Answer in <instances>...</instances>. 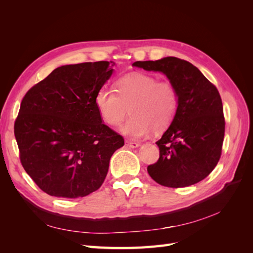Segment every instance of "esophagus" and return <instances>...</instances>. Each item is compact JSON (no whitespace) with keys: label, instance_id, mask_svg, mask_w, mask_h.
<instances>
[{"label":"esophagus","instance_id":"1","mask_svg":"<svg viewBox=\"0 0 253 253\" xmlns=\"http://www.w3.org/2000/svg\"><path fill=\"white\" fill-rule=\"evenodd\" d=\"M126 145L127 148H129V149H136V148L139 147L140 143L133 142V141H126Z\"/></svg>","mask_w":253,"mask_h":253}]
</instances>
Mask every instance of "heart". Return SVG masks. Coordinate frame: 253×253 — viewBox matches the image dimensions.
<instances>
[{
	"label": "heart",
	"mask_w": 253,
	"mask_h": 253,
	"mask_svg": "<svg viewBox=\"0 0 253 253\" xmlns=\"http://www.w3.org/2000/svg\"><path fill=\"white\" fill-rule=\"evenodd\" d=\"M116 91L102 87L95 97L96 108L108 126H116L126 115H132L120 127L131 139H139L151 131H165L178 110V94L168 81H158L144 74H133L116 83Z\"/></svg>",
	"instance_id": "heart-1"
}]
</instances>
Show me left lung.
<instances>
[{
  "label": "left lung",
  "instance_id": "1",
  "mask_svg": "<svg viewBox=\"0 0 253 253\" xmlns=\"http://www.w3.org/2000/svg\"><path fill=\"white\" fill-rule=\"evenodd\" d=\"M133 66L163 73L178 94L177 114L156 144L159 159L148 167L157 183L185 188L216 167L225 136L223 103L217 88L196 66L175 57L137 61Z\"/></svg>",
  "mask_w": 253,
  "mask_h": 253
}]
</instances>
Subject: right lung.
Listing matches in <instances>:
<instances>
[{
	"instance_id": "1",
	"label": "right lung",
	"mask_w": 253,
	"mask_h": 253,
	"mask_svg": "<svg viewBox=\"0 0 253 253\" xmlns=\"http://www.w3.org/2000/svg\"><path fill=\"white\" fill-rule=\"evenodd\" d=\"M115 62L60 66L30 88L14 124L20 159L45 193L78 198L101 187L125 140L102 122L95 97Z\"/></svg>"
}]
</instances>
